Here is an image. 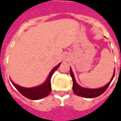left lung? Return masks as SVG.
<instances>
[{
    "label": "left lung",
    "instance_id": "obj_1",
    "mask_svg": "<svg viewBox=\"0 0 121 121\" xmlns=\"http://www.w3.org/2000/svg\"><path fill=\"white\" fill-rule=\"evenodd\" d=\"M70 75L73 80V92L74 94L77 95V96L86 98H96V97L100 96L101 94H102L107 89V88L108 87V86L112 82L113 78H114L115 70H114V73H113V76L112 77L110 81L109 82L107 85H105L104 87L99 88V89L83 88L78 85V83L76 82L75 78H74L73 73L71 70V68H70Z\"/></svg>",
    "mask_w": 121,
    "mask_h": 121
}]
</instances>
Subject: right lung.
Listing matches in <instances>:
<instances>
[{"instance_id":"1","label":"right lung","mask_w":121,"mask_h":121,"mask_svg":"<svg viewBox=\"0 0 121 121\" xmlns=\"http://www.w3.org/2000/svg\"><path fill=\"white\" fill-rule=\"evenodd\" d=\"M60 64L61 63H59L57 66L54 67L52 69V70L50 71V74H48V77L46 80V81L44 82L43 84L39 85L38 87H34L31 88L23 87L20 85L15 84L11 79H10V80L16 89L18 90L23 96H25V98L30 99H32V100L41 99L47 97L50 94L51 90H52L51 78H52V76L54 71L57 70L60 65Z\"/></svg>"}]
</instances>
